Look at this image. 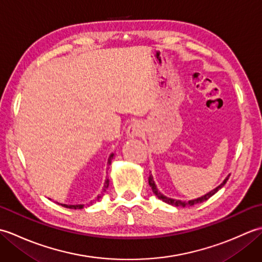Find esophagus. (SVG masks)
<instances>
[{"label":"esophagus","mask_w":262,"mask_h":262,"mask_svg":"<svg viewBox=\"0 0 262 262\" xmlns=\"http://www.w3.org/2000/svg\"><path fill=\"white\" fill-rule=\"evenodd\" d=\"M142 133H143V126L140 121L132 122V124L127 128V135L129 137L140 136Z\"/></svg>","instance_id":"esophagus-1"}]
</instances>
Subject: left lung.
I'll return each instance as SVG.
<instances>
[{"instance_id":"1","label":"left lung","mask_w":262,"mask_h":262,"mask_svg":"<svg viewBox=\"0 0 262 262\" xmlns=\"http://www.w3.org/2000/svg\"><path fill=\"white\" fill-rule=\"evenodd\" d=\"M227 180H229V178H226V179L223 181V183H222V185H220L219 187L215 188L214 190H211V191L208 192L207 194H205V196L200 197V198H197V199H194V200H189V202H181V200H177V199H172V198L165 197L164 194H162V193H161V192L158 190V188H157V186H155V183H154V181H153L152 176H149V178H148V183H149V186H151L153 192H154L155 194H157V197H158L159 199L162 200V202H164V203H166V204L177 206V207H188V206H193V205L199 204V203H203V202H205V200L209 199L211 196H213V194H215L217 191L220 190V189H221L222 187H223V186L225 185Z\"/></svg>"}]
</instances>
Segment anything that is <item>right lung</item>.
I'll list each match as a JSON object with an SVG mask.
<instances>
[{
    "label": "right lung",
    "mask_w": 262,
    "mask_h": 262,
    "mask_svg": "<svg viewBox=\"0 0 262 262\" xmlns=\"http://www.w3.org/2000/svg\"><path fill=\"white\" fill-rule=\"evenodd\" d=\"M114 158V154H111L110 155V160H109V163L111 162V159ZM108 186H109V180L107 179L105 180V182H104V188H103V191H105V189L108 188ZM102 197V194H99V196L97 197L98 199H100ZM94 203V200L93 202H91L90 204H93ZM62 206H64V207H66V208H71V209H82L83 207H84V205H62Z\"/></svg>",
    "instance_id": "right-lung-1"
}]
</instances>
